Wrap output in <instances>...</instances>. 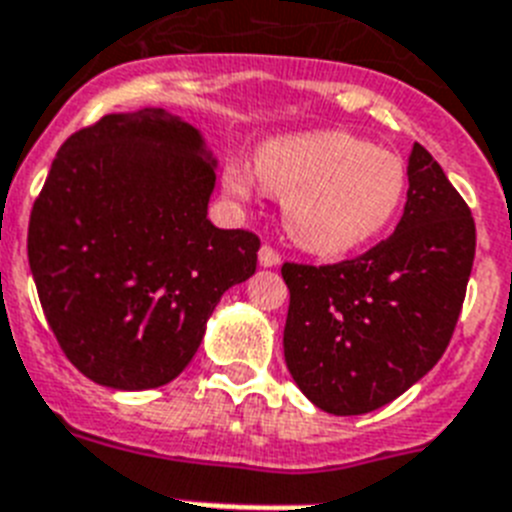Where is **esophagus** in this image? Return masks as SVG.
Masks as SVG:
<instances>
[{
    "label": "esophagus",
    "instance_id": "34e87169",
    "mask_svg": "<svg viewBox=\"0 0 512 512\" xmlns=\"http://www.w3.org/2000/svg\"><path fill=\"white\" fill-rule=\"evenodd\" d=\"M279 253L274 251L272 246H261L259 248V264L261 266H279Z\"/></svg>",
    "mask_w": 512,
    "mask_h": 512
}]
</instances>
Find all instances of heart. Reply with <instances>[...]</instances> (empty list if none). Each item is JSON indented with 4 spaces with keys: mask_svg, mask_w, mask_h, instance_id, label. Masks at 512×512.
Returning <instances> with one entry per match:
<instances>
[{
    "mask_svg": "<svg viewBox=\"0 0 512 512\" xmlns=\"http://www.w3.org/2000/svg\"><path fill=\"white\" fill-rule=\"evenodd\" d=\"M256 178L282 196V220L300 248L342 256L381 235L406 194V165L396 152L347 131H305L266 142L256 152ZM225 191L246 202L253 176L227 165Z\"/></svg>",
    "mask_w": 512,
    "mask_h": 512,
    "instance_id": "heart-1",
    "label": "heart"
}]
</instances>
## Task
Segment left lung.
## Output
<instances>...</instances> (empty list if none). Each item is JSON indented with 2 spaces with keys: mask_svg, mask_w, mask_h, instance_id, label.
Wrapping results in <instances>:
<instances>
[{
  "mask_svg": "<svg viewBox=\"0 0 512 512\" xmlns=\"http://www.w3.org/2000/svg\"><path fill=\"white\" fill-rule=\"evenodd\" d=\"M396 233L339 264L282 266L285 362L318 409H381L435 368L456 329L476 251L471 209L414 144Z\"/></svg>",
  "mask_w": 512,
  "mask_h": 512,
  "instance_id": "left-lung-1",
  "label": "left lung"
}]
</instances>
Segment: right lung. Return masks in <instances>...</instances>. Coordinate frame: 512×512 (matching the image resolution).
<instances>
[{
  "instance_id": "obj_1",
  "label": "right lung",
  "mask_w": 512,
  "mask_h": 512,
  "mask_svg": "<svg viewBox=\"0 0 512 512\" xmlns=\"http://www.w3.org/2000/svg\"><path fill=\"white\" fill-rule=\"evenodd\" d=\"M214 165L199 129L163 108L108 113L56 152L28 261L56 342L90 381L170 383L225 290L256 272L259 235L207 220Z\"/></svg>"
}]
</instances>
